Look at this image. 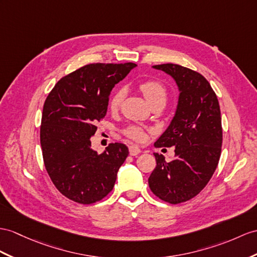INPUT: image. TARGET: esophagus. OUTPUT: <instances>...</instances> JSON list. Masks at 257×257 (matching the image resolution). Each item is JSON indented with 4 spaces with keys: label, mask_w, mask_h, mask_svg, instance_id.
<instances>
[{
    "label": "esophagus",
    "mask_w": 257,
    "mask_h": 257,
    "mask_svg": "<svg viewBox=\"0 0 257 257\" xmlns=\"http://www.w3.org/2000/svg\"><path fill=\"white\" fill-rule=\"evenodd\" d=\"M128 150H130L131 156H136V155H139L141 153V148L139 146H136V145H131Z\"/></svg>",
    "instance_id": "obj_1"
}]
</instances>
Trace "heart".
Listing matches in <instances>:
<instances>
[{
    "instance_id": "obj_1",
    "label": "heart",
    "mask_w": 257,
    "mask_h": 257,
    "mask_svg": "<svg viewBox=\"0 0 257 257\" xmlns=\"http://www.w3.org/2000/svg\"><path fill=\"white\" fill-rule=\"evenodd\" d=\"M140 90L143 92L144 97L147 100L149 104H152L156 101H161L166 102L167 99V89L166 87L157 80H145L142 81L140 84ZM124 98V90L123 89H117L114 91L113 95L110 98L109 101V108L112 111H115L122 102ZM125 134L128 137L136 141H142L144 139V131L137 126H130L125 130Z\"/></svg>"
}]
</instances>
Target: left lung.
<instances>
[{"label": "left lung", "instance_id": "left-lung-1", "mask_svg": "<svg viewBox=\"0 0 257 257\" xmlns=\"http://www.w3.org/2000/svg\"><path fill=\"white\" fill-rule=\"evenodd\" d=\"M176 81L177 110L156 147L174 146V158L166 161L155 153L157 166L150 174V190L171 204L189 201L207 185L221 153L220 107L215 91L203 75L178 64L153 66Z\"/></svg>", "mask_w": 257, "mask_h": 257}]
</instances>
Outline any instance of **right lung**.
<instances>
[{"label":"right lung","instance_id":"add662e5","mask_svg":"<svg viewBox=\"0 0 257 257\" xmlns=\"http://www.w3.org/2000/svg\"><path fill=\"white\" fill-rule=\"evenodd\" d=\"M134 67V63L85 65L60 79L43 104V161L56 189L74 202L92 204L107 196L128 156L121 143L98 154L90 139L97 122L107 114L112 88Z\"/></svg>","mask_w":257,"mask_h":257}]
</instances>
